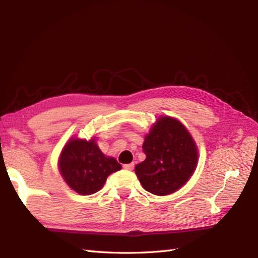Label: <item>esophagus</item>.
Masks as SVG:
<instances>
[{"label": "esophagus", "mask_w": 258, "mask_h": 258, "mask_svg": "<svg viewBox=\"0 0 258 258\" xmlns=\"http://www.w3.org/2000/svg\"><path fill=\"white\" fill-rule=\"evenodd\" d=\"M124 168H125V169H127V171H133V168H134V163L126 164V165H124Z\"/></svg>", "instance_id": "34e87169"}]
</instances>
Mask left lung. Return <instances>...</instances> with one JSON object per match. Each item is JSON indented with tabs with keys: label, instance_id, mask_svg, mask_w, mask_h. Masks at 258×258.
Listing matches in <instances>:
<instances>
[{
	"label": "left lung",
	"instance_id": "obj_1",
	"mask_svg": "<svg viewBox=\"0 0 258 258\" xmlns=\"http://www.w3.org/2000/svg\"><path fill=\"white\" fill-rule=\"evenodd\" d=\"M145 161L135 166L143 188L157 196L175 193L188 182L199 163V150L177 118L160 116L145 135Z\"/></svg>",
	"mask_w": 258,
	"mask_h": 258
}]
</instances>
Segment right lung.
Here are the masks:
<instances>
[{
    "label": "right lung",
    "instance_id": "right-lung-1",
    "mask_svg": "<svg viewBox=\"0 0 258 258\" xmlns=\"http://www.w3.org/2000/svg\"><path fill=\"white\" fill-rule=\"evenodd\" d=\"M58 171L70 188L80 195H92L104 186L112 173L122 165L106 156L96 144V139H70L58 157Z\"/></svg>",
    "mask_w": 258,
    "mask_h": 258
}]
</instances>
